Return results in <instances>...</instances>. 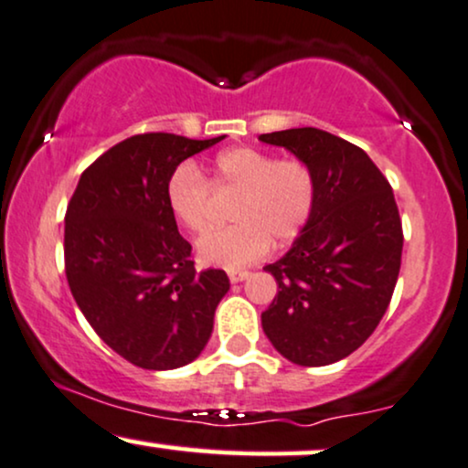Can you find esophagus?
<instances>
[{"mask_svg":"<svg viewBox=\"0 0 468 468\" xmlns=\"http://www.w3.org/2000/svg\"><path fill=\"white\" fill-rule=\"evenodd\" d=\"M228 276H229V282H243L245 278H250V271H247V269H229L228 271Z\"/></svg>","mask_w":468,"mask_h":468,"instance_id":"1","label":"esophagus"}]
</instances>
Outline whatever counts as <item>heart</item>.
<instances>
[{
	"instance_id": "1",
	"label": "heart",
	"mask_w": 468,
	"mask_h": 468,
	"mask_svg": "<svg viewBox=\"0 0 468 468\" xmlns=\"http://www.w3.org/2000/svg\"><path fill=\"white\" fill-rule=\"evenodd\" d=\"M214 192L239 195L236 223L203 236L197 254L207 265L236 269L261 261L271 240L289 245L304 232L317 206V177L306 159L234 146L214 157L210 181L195 164H179L166 181L168 210L181 228L203 234L210 228Z\"/></svg>"
}]
</instances>
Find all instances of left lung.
Listing matches in <instances>:
<instances>
[{"instance_id": "obj_1", "label": "left lung", "mask_w": 468, "mask_h": 468, "mask_svg": "<svg viewBox=\"0 0 468 468\" xmlns=\"http://www.w3.org/2000/svg\"><path fill=\"white\" fill-rule=\"evenodd\" d=\"M261 140L306 159L317 177L311 223L265 267L278 293L262 331L293 364H335L375 333L397 287L403 225L392 186L359 146L328 131L302 126Z\"/></svg>"}]
</instances>
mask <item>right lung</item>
I'll return each mask as SVG.
<instances>
[{"label":"right lung","instance_id":"obj_1","mask_svg":"<svg viewBox=\"0 0 468 468\" xmlns=\"http://www.w3.org/2000/svg\"><path fill=\"white\" fill-rule=\"evenodd\" d=\"M140 133L80 175L65 212V276L98 337L144 370L195 361L229 289L223 269L197 271L168 210L166 181L184 159L221 142Z\"/></svg>","mask_w":468,"mask_h":468}]
</instances>
